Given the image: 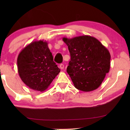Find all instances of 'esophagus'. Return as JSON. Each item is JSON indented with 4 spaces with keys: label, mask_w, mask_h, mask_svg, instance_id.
Returning a JSON list of instances; mask_svg holds the SVG:
<instances>
[{
    "label": "esophagus",
    "mask_w": 130,
    "mask_h": 130,
    "mask_svg": "<svg viewBox=\"0 0 130 130\" xmlns=\"http://www.w3.org/2000/svg\"><path fill=\"white\" fill-rule=\"evenodd\" d=\"M60 68L61 69V70H63L64 68V65L63 64H60Z\"/></svg>",
    "instance_id": "1"
}]
</instances>
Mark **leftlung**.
I'll use <instances>...</instances> for the list:
<instances>
[{"mask_svg":"<svg viewBox=\"0 0 130 130\" xmlns=\"http://www.w3.org/2000/svg\"><path fill=\"white\" fill-rule=\"evenodd\" d=\"M63 40L70 54L67 72L74 87L83 92L96 89L109 71L111 55L108 50L89 35L63 37Z\"/></svg>","mask_w":130,"mask_h":130,"instance_id":"1","label":"left lung"}]
</instances>
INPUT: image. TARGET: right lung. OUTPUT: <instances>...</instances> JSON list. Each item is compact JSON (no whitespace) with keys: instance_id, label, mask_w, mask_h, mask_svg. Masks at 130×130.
<instances>
[{"instance_id":"obj_1","label":"right lung","mask_w":130,"mask_h":130,"mask_svg":"<svg viewBox=\"0 0 130 130\" xmlns=\"http://www.w3.org/2000/svg\"><path fill=\"white\" fill-rule=\"evenodd\" d=\"M21 80L34 90L43 92L48 88L60 69L53 61L47 42H32L22 50L17 58Z\"/></svg>"}]
</instances>
